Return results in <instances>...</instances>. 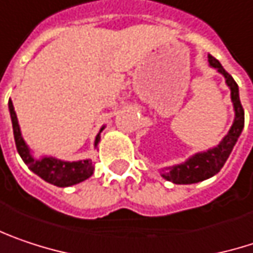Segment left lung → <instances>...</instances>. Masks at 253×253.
<instances>
[{"mask_svg":"<svg viewBox=\"0 0 253 253\" xmlns=\"http://www.w3.org/2000/svg\"><path fill=\"white\" fill-rule=\"evenodd\" d=\"M209 63L211 68H214L218 74L224 77L227 86L230 88V98L233 103L235 110V120L227 134L221 139L217 146L204 152H198L193 156H190L185 162L168 167L161 169V175L173 184H195L204 179H209L214 176L226 164L229 155L232 153L233 146L236 145L239 136H241L243 126H245V111L242 108L241 98H239V86L235 80L224 71L221 63L217 59L209 56Z\"/></svg>","mask_w":253,"mask_h":253,"instance_id":"1","label":"left lung"}]
</instances>
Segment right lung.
<instances>
[{
    "label": "right lung",
    "mask_w": 253,
    "mask_h": 253,
    "mask_svg": "<svg viewBox=\"0 0 253 253\" xmlns=\"http://www.w3.org/2000/svg\"><path fill=\"white\" fill-rule=\"evenodd\" d=\"M8 110H10V116H11L15 148H17L18 155L21 156L23 162L30 168V171H33L36 175H39L46 182L53 184L56 187H71V185L80 184L82 181L88 179L94 173V162L91 159L69 162V161H60L53 156H43L40 159L35 158L30 148L27 146V143L24 142V139L21 136L17 114L14 111L11 100L8 101ZM104 127L105 126L101 127L100 133L103 131ZM100 133L97 134L95 142H94L95 148L98 146V142H100Z\"/></svg>",
    "instance_id": "right-lung-1"
}]
</instances>
